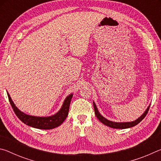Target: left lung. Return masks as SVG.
Here are the masks:
<instances>
[{"instance_id":"left-lung-1","label":"left lung","mask_w":161,"mask_h":161,"mask_svg":"<svg viewBox=\"0 0 161 161\" xmlns=\"http://www.w3.org/2000/svg\"><path fill=\"white\" fill-rule=\"evenodd\" d=\"M93 105H94L95 115H96L97 119H99L103 124H104V125H106V126H107L108 127L112 128V129H129V128L133 127V126H136L138 124H139L140 122L142 121L144 118H145V116H146V114L148 111L150 106H151V104H149V106L147 107L146 111H144L142 115H141L139 118H138L137 119L135 120V121H129V122H115V121H110V120H108L107 119H106L105 117H103L102 114L99 113V110H98V108L97 107L96 103H95L94 102H93Z\"/></svg>"}]
</instances>
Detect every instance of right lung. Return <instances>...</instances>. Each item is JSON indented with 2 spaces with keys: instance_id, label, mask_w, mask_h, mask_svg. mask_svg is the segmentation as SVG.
I'll use <instances>...</instances> for the list:
<instances>
[{
  "instance_id": "obj_1",
  "label": "right lung",
  "mask_w": 161,
  "mask_h": 161,
  "mask_svg": "<svg viewBox=\"0 0 161 161\" xmlns=\"http://www.w3.org/2000/svg\"><path fill=\"white\" fill-rule=\"evenodd\" d=\"M7 94L8 97L9 102L13 108V111L21 121H23L24 124L29 126L44 130L54 129V128L60 126L63 123L68 115L70 102L73 96V94L68 95L64 100L60 109L53 115L48 116H35L26 114L25 113L21 111L13 102L11 97L8 92Z\"/></svg>"
}]
</instances>
